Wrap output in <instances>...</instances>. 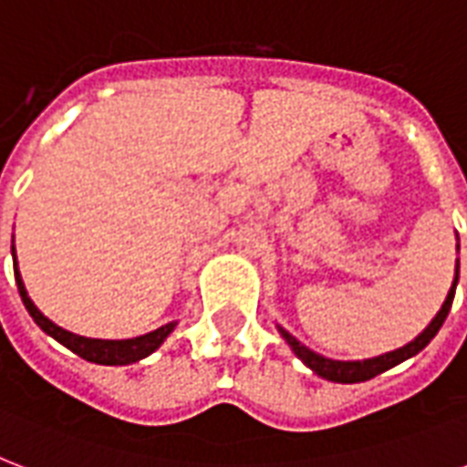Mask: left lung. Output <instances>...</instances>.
I'll return each instance as SVG.
<instances>
[{
    "label": "left lung",
    "instance_id": "left-lung-1",
    "mask_svg": "<svg viewBox=\"0 0 467 467\" xmlns=\"http://www.w3.org/2000/svg\"><path fill=\"white\" fill-rule=\"evenodd\" d=\"M458 237V234H456ZM461 249V244H458ZM458 269H461V264L456 259V276H453V284H451V291L443 300L441 310L436 312V317L424 327V332L417 334L410 344L405 347L395 348V351H388V354H380V356H373V358H363V361H337V358H327V356L317 354V351H312L307 348L306 344H300L296 337H293L288 329H284L281 325L278 327V334L284 337L285 344L293 348V354L298 356L300 361L306 363L307 368L312 373H317L319 378H325V380H332V383H363V380H370V378L380 376L385 370H390L392 366H398V363L407 361V358H412L421 351V348L427 347L429 341L434 339L436 332L441 329L443 319L449 317V310L453 306V296H456V285H458Z\"/></svg>",
    "mask_w": 467,
    "mask_h": 467
}]
</instances>
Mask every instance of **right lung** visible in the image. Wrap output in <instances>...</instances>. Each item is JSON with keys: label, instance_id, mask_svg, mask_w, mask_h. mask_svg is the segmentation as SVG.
<instances>
[{"label": "right lung", "instance_id": "obj_1", "mask_svg": "<svg viewBox=\"0 0 467 467\" xmlns=\"http://www.w3.org/2000/svg\"><path fill=\"white\" fill-rule=\"evenodd\" d=\"M11 256H14V276H16L18 296L24 300L26 310L33 317V322L47 334L53 337L55 341H60L62 347H67L69 351H75L77 356H82L84 361L99 363V366H128V363L142 361L145 356H150L152 351L164 344L169 334L174 332L176 322H167V325L157 327L155 332L142 334V337H133V339H91V337H79L75 332H67L47 319L38 307L33 306V300L28 298V291H26L24 278H21V271H18L16 264V247H11Z\"/></svg>", "mask_w": 467, "mask_h": 467}]
</instances>
